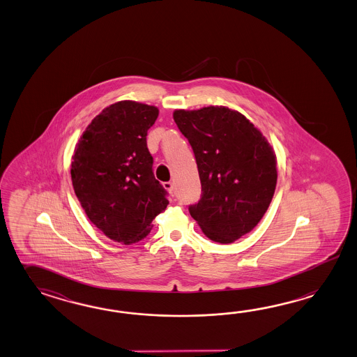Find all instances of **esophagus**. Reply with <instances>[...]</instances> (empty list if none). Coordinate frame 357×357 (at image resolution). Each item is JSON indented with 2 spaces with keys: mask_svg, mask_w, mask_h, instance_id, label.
<instances>
[{
  "mask_svg": "<svg viewBox=\"0 0 357 357\" xmlns=\"http://www.w3.org/2000/svg\"><path fill=\"white\" fill-rule=\"evenodd\" d=\"M164 187L167 188V190H169V193L172 195V196H175V188H174V184L172 182H167L164 183Z\"/></svg>",
  "mask_w": 357,
  "mask_h": 357,
  "instance_id": "esophagus-1",
  "label": "esophagus"
}]
</instances>
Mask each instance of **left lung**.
Returning a JSON list of instances; mask_svg holds the SVG:
<instances>
[{
    "mask_svg": "<svg viewBox=\"0 0 357 357\" xmlns=\"http://www.w3.org/2000/svg\"><path fill=\"white\" fill-rule=\"evenodd\" d=\"M197 162L202 195L190 214L207 238L231 243L254 229L277 185V158L245 115L224 106L175 110Z\"/></svg>",
    "mask_w": 357,
    "mask_h": 357,
    "instance_id": "left-lung-1",
    "label": "left lung"
}]
</instances>
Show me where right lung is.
Returning <instances> with one entry per match:
<instances>
[{"mask_svg":"<svg viewBox=\"0 0 357 357\" xmlns=\"http://www.w3.org/2000/svg\"><path fill=\"white\" fill-rule=\"evenodd\" d=\"M158 116L155 106L112 103L92 120L73 155V187L88 219L123 245L146 237L169 204L146 141Z\"/></svg>","mask_w":357,"mask_h":357,"instance_id":"obj_1","label":"right lung"}]
</instances>
